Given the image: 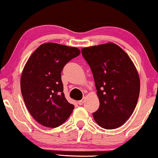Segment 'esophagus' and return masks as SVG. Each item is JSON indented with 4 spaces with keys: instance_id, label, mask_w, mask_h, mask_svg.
<instances>
[{
    "instance_id": "34e87169",
    "label": "esophagus",
    "mask_w": 158,
    "mask_h": 158,
    "mask_svg": "<svg viewBox=\"0 0 158 158\" xmlns=\"http://www.w3.org/2000/svg\"><path fill=\"white\" fill-rule=\"evenodd\" d=\"M85 100V98L84 97V98H83L82 99H81V100H79V101H78V104H79V105H80V106H81V105H82L83 103H84Z\"/></svg>"
}]
</instances>
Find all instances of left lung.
Instances as JSON below:
<instances>
[{"instance_id":"left-lung-1","label":"left lung","mask_w":158,"mask_h":158,"mask_svg":"<svg viewBox=\"0 0 158 158\" xmlns=\"http://www.w3.org/2000/svg\"><path fill=\"white\" fill-rule=\"evenodd\" d=\"M93 73L99 108L93 114L99 126L114 129L134 112L140 81L135 64L124 50L112 42L81 49Z\"/></svg>"}]
</instances>
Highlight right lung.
I'll list each match as a JSON object with an SVG mask.
<instances>
[{"instance_id": "1", "label": "right lung", "mask_w": 158, "mask_h": 158, "mask_svg": "<svg viewBox=\"0 0 158 158\" xmlns=\"http://www.w3.org/2000/svg\"><path fill=\"white\" fill-rule=\"evenodd\" d=\"M80 52L77 48L44 43L25 64L21 77V94L27 110L39 124L56 128L73 112L74 106L68 102L63 93L61 72Z\"/></svg>"}]
</instances>
